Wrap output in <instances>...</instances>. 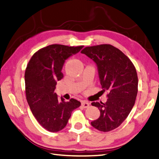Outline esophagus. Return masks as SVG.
I'll return each instance as SVG.
<instances>
[{
    "label": "esophagus",
    "mask_w": 159,
    "mask_h": 159,
    "mask_svg": "<svg viewBox=\"0 0 159 159\" xmlns=\"http://www.w3.org/2000/svg\"><path fill=\"white\" fill-rule=\"evenodd\" d=\"M81 106H82L83 108H88V107L89 106V104L86 101H83L82 102H81Z\"/></svg>",
    "instance_id": "1"
}]
</instances>
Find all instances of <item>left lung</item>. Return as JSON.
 Returning <instances> with one entry per match:
<instances>
[{"mask_svg": "<svg viewBox=\"0 0 159 159\" xmlns=\"http://www.w3.org/2000/svg\"><path fill=\"white\" fill-rule=\"evenodd\" d=\"M81 53L96 63L102 91L108 93L106 103H92L100 116L91 124L100 131H111L125 120L134 105L139 81L136 68L125 54L110 44L86 47Z\"/></svg>", "mask_w": 159, "mask_h": 159, "instance_id": "1", "label": "left lung"}]
</instances>
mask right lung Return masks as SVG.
<instances>
[{
  "instance_id": "right-lung-1",
  "label": "right lung",
  "mask_w": 159,
  "mask_h": 159,
  "mask_svg": "<svg viewBox=\"0 0 159 159\" xmlns=\"http://www.w3.org/2000/svg\"><path fill=\"white\" fill-rule=\"evenodd\" d=\"M83 45L69 47L53 44L40 49L33 54L25 73V93L29 106L37 122L51 132L66 127L72 111L81 103L74 98L66 102L54 92L57 81L63 78L64 62Z\"/></svg>"
}]
</instances>
